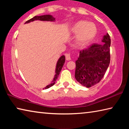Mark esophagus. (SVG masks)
Instances as JSON below:
<instances>
[{
	"mask_svg": "<svg viewBox=\"0 0 129 129\" xmlns=\"http://www.w3.org/2000/svg\"><path fill=\"white\" fill-rule=\"evenodd\" d=\"M65 58H66V60L69 61L71 60V54L70 53H67L65 54Z\"/></svg>",
	"mask_w": 129,
	"mask_h": 129,
	"instance_id": "34e87169",
	"label": "esophagus"
}]
</instances>
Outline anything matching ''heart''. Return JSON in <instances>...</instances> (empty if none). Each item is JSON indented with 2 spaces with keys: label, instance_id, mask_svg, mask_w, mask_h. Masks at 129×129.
Listing matches in <instances>:
<instances>
[{
  "label": "heart",
  "instance_id": "heart-1",
  "mask_svg": "<svg viewBox=\"0 0 129 129\" xmlns=\"http://www.w3.org/2000/svg\"><path fill=\"white\" fill-rule=\"evenodd\" d=\"M72 31L77 34L76 40L77 44L84 45L94 38L97 29L93 24L85 20H80L73 25Z\"/></svg>",
  "mask_w": 129,
  "mask_h": 129
}]
</instances>
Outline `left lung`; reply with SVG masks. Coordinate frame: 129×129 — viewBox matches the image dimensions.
<instances>
[{
	"label": "left lung",
	"instance_id": "left-lung-1",
	"mask_svg": "<svg viewBox=\"0 0 129 129\" xmlns=\"http://www.w3.org/2000/svg\"><path fill=\"white\" fill-rule=\"evenodd\" d=\"M102 44H93L80 52L76 61L75 78L82 85L90 88L104 77L110 61V37L104 36Z\"/></svg>",
	"mask_w": 129,
	"mask_h": 129
}]
</instances>
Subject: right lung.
Instances as JSON below:
<instances>
[{"mask_svg":"<svg viewBox=\"0 0 129 129\" xmlns=\"http://www.w3.org/2000/svg\"><path fill=\"white\" fill-rule=\"evenodd\" d=\"M42 20V21H54L55 20V19L50 15H42V16H34L33 18L27 20L25 23H29L30 21H33L34 20ZM65 61V56H62L59 59H58L57 63V65H56V75L54 76L53 80L52 81L51 84H50L49 85H47L46 87H45V88H44L45 89L50 88V87L53 86L56 80L57 79V78L58 77V75H59V74L60 73L61 70L63 65L64 64Z\"/></svg>","mask_w":129,"mask_h":129,"instance_id":"1","label":"right lung"}]
</instances>
